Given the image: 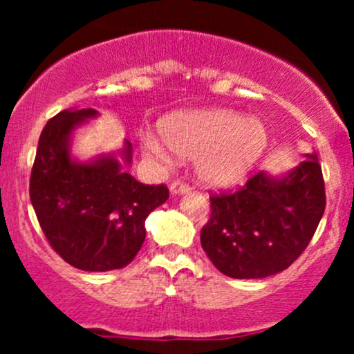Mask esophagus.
I'll list each match as a JSON object with an SVG mask.
<instances>
[{
	"label": "esophagus",
	"mask_w": 354,
	"mask_h": 354,
	"mask_svg": "<svg viewBox=\"0 0 354 354\" xmlns=\"http://www.w3.org/2000/svg\"><path fill=\"white\" fill-rule=\"evenodd\" d=\"M171 194H183V193H188V191L191 189V186L188 185V183L181 181V180H176L171 183Z\"/></svg>",
	"instance_id": "1"
}]
</instances>
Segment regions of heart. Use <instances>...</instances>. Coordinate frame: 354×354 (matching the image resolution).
<instances>
[{"label":"heart","instance_id":"1","mask_svg":"<svg viewBox=\"0 0 354 354\" xmlns=\"http://www.w3.org/2000/svg\"><path fill=\"white\" fill-rule=\"evenodd\" d=\"M160 133L174 154L198 156L196 171L201 180L219 188L245 180L268 143L261 121L225 108L174 113L160 124ZM145 148L165 156L163 146L154 138L145 141Z\"/></svg>","mask_w":354,"mask_h":354}]
</instances>
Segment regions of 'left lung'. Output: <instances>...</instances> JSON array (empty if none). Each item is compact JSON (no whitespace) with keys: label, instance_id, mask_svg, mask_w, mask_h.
I'll return each instance as SVG.
<instances>
[{"label":"left lung","instance_id":"obj_1","mask_svg":"<svg viewBox=\"0 0 354 354\" xmlns=\"http://www.w3.org/2000/svg\"><path fill=\"white\" fill-rule=\"evenodd\" d=\"M211 214L201 246L223 274L236 279L273 276L310 245L326 206L323 173L308 154L286 176L251 174L234 191L209 194Z\"/></svg>","mask_w":354,"mask_h":354}]
</instances>
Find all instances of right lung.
I'll list each match as a JSON object with an SVG mask.
<instances>
[{"instance_id":"obj_1","label":"right lung","mask_w":354,"mask_h":354,"mask_svg":"<svg viewBox=\"0 0 354 354\" xmlns=\"http://www.w3.org/2000/svg\"><path fill=\"white\" fill-rule=\"evenodd\" d=\"M96 109H64L43 128L31 169L30 198L53 250L83 271L120 270L143 245L148 214L168 200L166 185H143L115 156L78 163L73 129ZM131 163V143L121 151Z\"/></svg>"}]
</instances>
